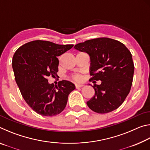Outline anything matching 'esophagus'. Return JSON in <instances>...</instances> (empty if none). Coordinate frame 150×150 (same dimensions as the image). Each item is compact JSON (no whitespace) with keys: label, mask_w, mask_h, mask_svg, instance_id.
<instances>
[{"label":"esophagus","mask_w":150,"mask_h":150,"mask_svg":"<svg viewBox=\"0 0 150 150\" xmlns=\"http://www.w3.org/2000/svg\"><path fill=\"white\" fill-rule=\"evenodd\" d=\"M83 85H79V84H75V87L76 88H80V87H82Z\"/></svg>","instance_id":"obj_1"}]
</instances>
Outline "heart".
Here are the masks:
<instances>
[{"label":"heart","mask_w":150,"mask_h":150,"mask_svg":"<svg viewBox=\"0 0 150 150\" xmlns=\"http://www.w3.org/2000/svg\"><path fill=\"white\" fill-rule=\"evenodd\" d=\"M72 79L73 80H75L76 81H82L83 77H82V76L80 75H75L73 76Z\"/></svg>","instance_id":"1"}]
</instances>
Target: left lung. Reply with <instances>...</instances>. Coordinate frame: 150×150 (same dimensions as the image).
Listing matches in <instances>:
<instances>
[{"label":"left lung","mask_w":150,"mask_h":150,"mask_svg":"<svg viewBox=\"0 0 150 150\" xmlns=\"http://www.w3.org/2000/svg\"><path fill=\"white\" fill-rule=\"evenodd\" d=\"M74 48L89 55V81H101L100 85L92 86L95 93L87 102L88 107L99 114L117 109L132 85L134 65L130 51L122 43L108 38L87 40Z\"/></svg>","instance_id":"8db88e82"}]
</instances>
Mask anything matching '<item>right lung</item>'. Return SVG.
<instances>
[{"mask_svg": "<svg viewBox=\"0 0 150 150\" xmlns=\"http://www.w3.org/2000/svg\"><path fill=\"white\" fill-rule=\"evenodd\" d=\"M73 46L35 40L22 45L14 54L12 68L20 93L28 105L40 115H59L65 108L68 96L75 88L68 81H59L54 86L47 79L50 76L57 75V57Z\"/></svg>", "mask_w": 150, "mask_h": 150, "instance_id": "1", "label": "right lung"}]
</instances>
